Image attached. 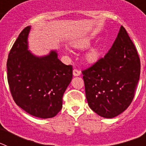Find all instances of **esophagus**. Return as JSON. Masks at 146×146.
I'll return each mask as SVG.
<instances>
[{
    "instance_id": "34e87169",
    "label": "esophagus",
    "mask_w": 146,
    "mask_h": 146,
    "mask_svg": "<svg viewBox=\"0 0 146 146\" xmlns=\"http://www.w3.org/2000/svg\"><path fill=\"white\" fill-rule=\"evenodd\" d=\"M81 74L80 71H79L78 69H74V70H73V75L74 76H80Z\"/></svg>"
}]
</instances>
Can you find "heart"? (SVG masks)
<instances>
[{
  "label": "heart",
  "mask_w": 146,
  "mask_h": 146,
  "mask_svg": "<svg viewBox=\"0 0 146 146\" xmlns=\"http://www.w3.org/2000/svg\"><path fill=\"white\" fill-rule=\"evenodd\" d=\"M91 44V39L88 38H82L80 40H78L74 43V46L77 48L84 49L86 48ZM101 56V50L99 47H94L91 48L86 52V59L89 63H95Z\"/></svg>",
  "instance_id": "1"
}]
</instances>
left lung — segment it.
<instances>
[{
  "instance_id": "left-lung-1",
  "label": "left lung",
  "mask_w": 146,
  "mask_h": 146,
  "mask_svg": "<svg viewBox=\"0 0 146 146\" xmlns=\"http://www.w3.org/2000/svg\"><path fill=\"white\" fill-rule=\"evenodd\" d=\"M82 73L88 104L96 114L112 118L129 106L140 79V60L122 25L108 53Z\"/></svg>"
}]
</instances>
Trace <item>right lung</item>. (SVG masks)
Returning <instances> with one entry per match:
<instances>
[{
    "instance_id": "add662e5",
    "label": "right lung",
    "mask_w": 146,
    "mask_h": 146,
    "mask_svg": "<svg viewBox=\"0 0 146 146\" xmlns=\"http://www.w3.org/2000/svg\"><path fill=\"white\" fill-rule=\"evenodd\" d=\"M25 28L10 50L7 79L11 96L18 106L33 116L50 118L62 108L66 89L72 79V66L58 58L56 50L38 57L30 52Z\"/></svg>"
}]
</instances>
